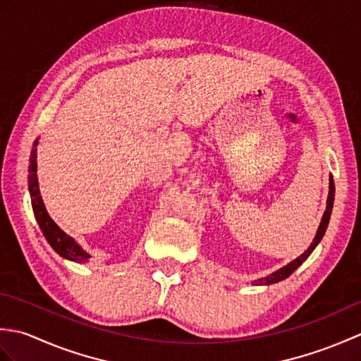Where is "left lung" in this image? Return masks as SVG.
I'll return each mask as SVG.
<instances>
[{
  "instance_id": "left-lung-1",
  "label": "left lung",
  "mask_w": 361,
  "mask_h": 361,
  "mask_svg": "<svg viewBox=\"0 0 361 361\" xmlns=\"http://www.w3.org/2000/svg\"><path fill=\"white\" fill-rule=\"evenodd\" d=\"M334 198H335V185H334V178H332V175H331V176H329L327 206H326V211L323 214V219H321V224H319V228H318V231H317L315 239L312 240L310 247L305 250L301 256L291 260L290 264L283 265L282 268H279V270H276L271 274L265 276V278H260V279L252 282V283H255V286H271V283H276V282H281L283 279H287L288 276L293 273L296 268L301 265L304 260L312 255V251L318 247V243L321 242V239H323V235L326 234V229H327V225H329V220H331V214H332V208H334Z\"/></svg>"
}]
</instances>
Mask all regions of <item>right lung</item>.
<instances>
[{
  "mask_svg": "<svg viewBox=\"0 0 361 361\" xmlns=\"http://www.w3.org/2000/svg\"><path fill=\"white\" fill-rule=\"evenodd\" d=\"M37 145H38V140H35L34 149L30 152L29 175H27L30 203H32L37 224L40 226L44 239L48 240L52 250L56 251L59 256H62L66 260H73V262H79V264L87 262L91 256L73 239L71 235H68L65 231L60 229V226L49 217L48 211L44 208V203L40 195V189H38V178H37Z\"/></svg>",
  "mask_w": 361,
  "mask_h": 361,
  "instance_id": "right-lung-1",
  "label": "right lung"
}]
</instances>
